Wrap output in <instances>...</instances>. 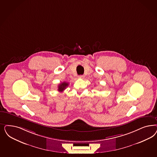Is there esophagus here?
Wrapping results in <instances>:
<instances>
[{"mask_svg":"<svg viewBox=\"0 0 157 157\" xmlns=\"http://www.w3.org/2000/svg\"><path fill=\"white\" fill-rule=\"evenodd\" d=\"M79 78H84V75H80V76H78V77Z\"/></svg>","mask_w":157,"mask_h":157,"instance_id":"obj_1","label":"esophagus"}]
</instances>
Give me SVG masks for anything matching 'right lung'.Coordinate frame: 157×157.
I'll use <instances>...</instances> for the list:
<instances>
[{"mask_svg":"<svg viewBox=\"0 0 157 157\" xmlns=\"http://www.w3.org/2000/svg\"><path fill=\"white\" fill-rule=\"evenodd\" d=\"M69 86V83L65 81L61 82L58 86V91L59 92H63L66 88V87Z\"/></svg>","mask_w":157,"mask_h":157,"instance_id":"right-lung-1","label":"right lung"}]
</instances>
